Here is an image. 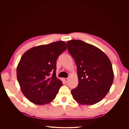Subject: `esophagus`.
I'll list each match as a JSON object with an SVG mask.
<instances>
[{
  "mask_svg": "<svg viewBox=\"0 0 129 129\" xmlns=\"http://www.w3.org/2000/svg\"><path fill=\"white\" fill-rule=\"evenodd\" d=\"M63 80H64V82H65L66 83H67L68 82V81H69V79H68V78H64Z\"/></svg>",
  "mask_w": 129,
  "mask_h": 129,
  "instance_id": "34e87169",
  "label": "esophagus"
}]
</instances>
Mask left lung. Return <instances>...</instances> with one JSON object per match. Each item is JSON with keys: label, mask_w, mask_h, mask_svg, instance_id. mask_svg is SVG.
I'll use <instances>...</instances> for the list:
<instances>
[{"label": "left lung", "mask_w": 129, "mask_h": 129, "mask_svg": "<svg viewBox=\"0 0 129 129\" xmlns=\"http://www.w3.org/2000/svg\"><path fill=\"white\" fill-rule=\"evenodd\" d=\"M68 50L77 66L79 84L71 91L73 99L82 105H93L103 100L114 81L109 57L96 47L82 40L68 41Z\"/></svg>", "instance_id": "1"}]
</instances>
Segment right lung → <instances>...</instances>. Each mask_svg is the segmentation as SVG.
I'll return each instance as SVG.
<instances>
[{"label":"right lung","instance_id":"1","mask_svg":"<svg viewBox=\"0 0 129 129\" xmlns=\"http://www.w3.org/2000/svg\"><path fill=\"white\" fill-rule=\"evenodd\" d=\"M67 49L58 41L28 49L23 54L17 68V76L23 94L37 105L49 104L55 99L62 81L56 76V60Z\"/></svg>","mask_w":129,"mask_h":129}]
</instances>
